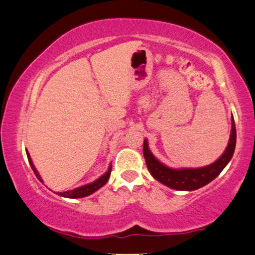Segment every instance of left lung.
I'll return each mask as SVG.
<instances>
[{
  "mask_svg": "<svg viewBox=\"0 0 255 255\" xmlns=\"http://www.w3.org/2000/svg\"><path fill=\"white\" fill-rule=\"evenodd\" d=\"M235 145L236 129L234 118L232 115V130L228 145H227L222 155L216 161H214L213 164L197 168H171L162 164L161 161H159L153 155L148 147L147 139L143 140V157H145L149 173L159 183L164 184V185L171 189L179 190V191H194V190H197L209 184L211 180L215 179L222 172V170L228 165L233 154H234Z\"/></svg>",
  "mask_w": 255,
  "mask_h": 255,
  "instance_id": "1",
  "label": "left lung"
}]
</instances>
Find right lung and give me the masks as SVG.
I'll return each instance as SVG.
<instances>
[{
    "label": "right lung",
    "instance_id": "right-lung-1",
    "mask_svg": "<svg viewBox=\"0 0 255 255\" xmlns=\"http://www.w3.org/2000/svg\"><path fill=\"white\" fill-rule=\"evenodd\" d=\"M26 153H27V158H28V161H29V165L30 167H32L33 172L35 173V176L38 179L40 180L41 183H44V180L41 179V177H40V174L38 172V170H36L34 164H33L32 159H30V155L28 151L26 149ZM110 172H112V164L109 165L108 167V171H107L106 173L102 174L100 178H97L96 180H94V182L89 183V184H85V185H82L79 186V188H76L73 190H67V191H64V192H56L57 195L61 196V197H66V198H82V197H87V196L94 194L95 191H97L98 189H101L102 186L108 182L109 177H110Z\"/></svg>",
    "mask_w": 255,
    "mask_h": 255
}]
</instances>
